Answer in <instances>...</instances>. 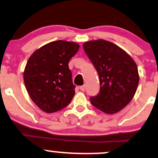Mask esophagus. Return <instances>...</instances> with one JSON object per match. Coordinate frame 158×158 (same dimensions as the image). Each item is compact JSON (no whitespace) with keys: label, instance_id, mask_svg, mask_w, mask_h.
<instances>
[{"label":"esophagus","instance_id":"obj_1","mask_svg":"<svg viewBox=\"0 0 158 158\" xmlns=\"http://www.w3.org/2000/svg\"><path fill=\"white\" fill-rule=\"evenodd\" d=\"M79 88H80V90H81V91H85V85H81V86L79 87Z\"/></svg>","mask_w":158,"mask_h":158}]
</instances>
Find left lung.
<instances>
[{"instance_id": "left-lung-1", "label": "left lung", "mask_w": 158, "mask_h": 158, "mask_svg": "<svg viewBox=\"0 0 158 158\" xmlns=\"http://www.w3.org/2000/svg\"><path fill=\"white\" fill-rule=\"evenodd\" d=\"M83 48L100 82L99 94L90 97V102L104 113H117L130 102L138 86L135 61L117 45L103 39L85 42Z\"/></svg>"}]
</instances>
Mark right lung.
Wrapping results in <instances>:
<instances>
[{
	"mask_svg": "<svg viewBox=\"0 0 158 158\" xmlns=\"http://www.w3.org/2000/svg\"><path fill=\"white\" fill-rule=\"evenodd\" d=\"M79 48L77 43L59 40L41 47L28 59L23 81L30 98L40 109L53 113L71 102L76 86L68 63Z\"/></svg>",
	"mask_w": 158,
	"mask_h": 158,
	"instance_id": "obj_1",
	"label": "right lung"
}]
</instances>
